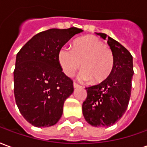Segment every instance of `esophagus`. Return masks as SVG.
<instances>
[{"label": "esophagus", "mask_w": 147, "mask_h": 147, "mask_svg": "<svg viewBox=\"0 0 147 147\" xmlns=\"http://www.w3.org/2000/svg\"><path fill=\"white\" fill-rule=\"evenodd\" d=\"M73 86H74V88H77V87H79V86H80L77 83H76V82H74V83H73Z\"/></svg>", "instance_id": "esophagus-1"}]
</instances>
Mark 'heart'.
I'll use <instances>...</instances> for the list:
<instances>
[{"label": "heart", "instance_id": "1", "mask_svg": "<svg viewBox=\"0 0 147 147\" xmlns=\"http://www.w3.org/2000/svg\"><path fill=\"white\" fill-rule=\"evenodd\" d=\"M60 67L67 76H72L80 67L79 79L98 83L110 75L114 67V56L110 49L98 38L88 35L77 39L72 49L61 47L57 54Z\"/></svg>", "mask_w": 147, "mask_h": 147}]
</instances>
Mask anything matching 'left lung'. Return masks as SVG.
<instances>
[{"instance_id":"left-lung-1","label":"left lung","mask_w":147,"mask_h":147,"mask_svg":"<svg viewBox=\"0 0 147 147\" xmlns=\"http://www.w3.org/2000/svg\"><path fill=\"white\" fill-rule=\"evenodd\" d=\"M107 40L114 56L110 75L98 85L86 87L87 97L83 103V117L94 127H109L126 112L129 103L133 74V57L120 43L106 34L96 33Z\"/></svg>"}]
</instances>
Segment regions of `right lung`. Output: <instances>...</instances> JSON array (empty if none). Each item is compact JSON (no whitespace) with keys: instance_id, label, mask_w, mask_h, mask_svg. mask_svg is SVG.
Returning a JSON list of instances; mask_svg holds the SVG:
<instances>
[{"instance_id":"add662e5","label":"right lung","mask_w":147,"mask_h":147,"mask_svg":"<svg viewBox=\"0 0 147 147\" xmlns=\"http://www.w3.org/2000/svg\"><path fill=\"white\" fill-rule=\"evenodd\" d=\"M82 29H49L37 34L16 55L14 94L22 116L33 126L50 127L63 113L73 82L58 63L59 49Z\"/></svg>"}]
</instances>
